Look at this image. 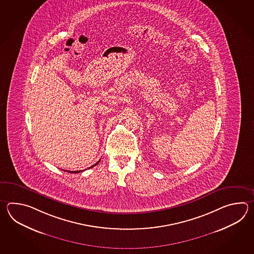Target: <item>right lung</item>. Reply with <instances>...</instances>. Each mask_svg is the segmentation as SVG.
Returning <instances> with one entry per match:
<instances>
[{"instance_id":"right-lung-1","label":"right lung","mask_w":254,"mask_h":254,"mask_svg":"<svg viewBox=\"0 0 254 254\" xmlns=\"http://www.w3.org/2000/svg\"><path fill=\"white\" fill-rule=\"evenodd\" d=\"M100 162V161H99V162ZM97 162V163H98ZM97 163H95V164H94V165H92V166H91V167H89L88 168V169H90V168H92V167H93V166H95V165H97ZM83 171H85V170H83ZM64 172H67V171H65L64 170ZM81 172H82V171H73V172H70V171H68V173H81Z\"/></svg>"}]
</instances>
